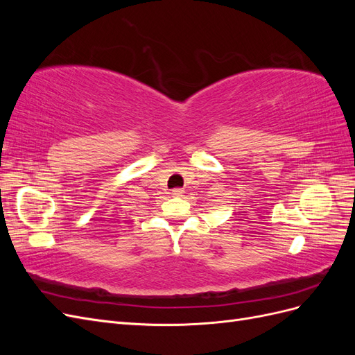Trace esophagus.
Listing matches in <instances>:
<instances>
[{"label": "esophagus", "instance_id": "esophagus-1", "mask_svg": "<svg viewBox=\"0 0 355 355\" xmlns=\"http://www.w3.org/2000/svg\"><path fill=\"white\" fill-rule=\"evenodd\" d=\"M171 194L176 196V197H180L182 194H184V189H182V188H175L173 191H171Z\"/></svg>", "mask_w": 355, "mask_h": 355}]
</instances>
